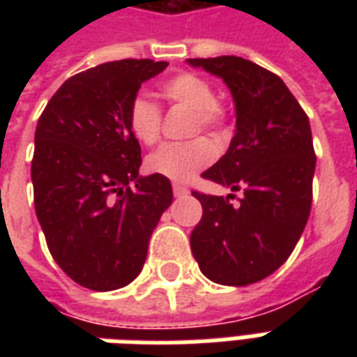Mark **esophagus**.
Segmentation results:
<instances>
[{
  "label": "esophagus",
  "instance_id": "obj_1",
  "mask_svg": "<svg viewBox=\"0 0 357 357\" xmlns=\"http://www.w3.org/2000/svg\"><path fill=\"white\" fill-rule=\"evenodd\" d=\"M189 193V189L185 185H179V183H174V195L176 197H185Z\"/></svg>",
  "mask_w": 357,
  "mask_h": 357
}]
</instances>
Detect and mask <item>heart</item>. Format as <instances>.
<instances>
[{"instance_id":"b5f03b06","label":"heart","mask_w":357,"mask_h":357,"mask_svg":"<svg viewBox=\"0 0 357 357\" xmlns=\"http://www.w3.org/2000/svg\"><path fill=\"white\" fill-rule=\"evenodd\" d=\"M160 93L168 101L181 102L193 110L202 128H218L222 124V109L218 105L214 88L195 74H178L160 84ZM162 116L155 102L145 95H135L128 107L130 132L143 145H155L160 139ZM216 156V147L210 139H195L189 143H168L147 158V168L153 174L172 181H187L199 170L208 166Z\"/></svg>"}]
</instances>
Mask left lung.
<instances>
[{
    "mask_svg": "<svg viewBox=\"0 0 357 357\" xmlns=\"http://www.w3.org/2000/svg\"><path fill=\"white\" fill-rule=\"evenodd\" d=\"M222 78L235 102L229 149L202 178L241 191H195L202 218L191 250L210 281L245 287L281 268L296 247L312 208L315 153L306 112L277 74L243 57L187 59Z\"/></svg>",
    "mask_w": 357,
    "mask_h": 357,
    "instance_id": "8db88e82",
    "label": "left lung"
}]
</instances>
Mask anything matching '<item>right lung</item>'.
Masks as SVG:
<instances>
[{
  "label": "right lung",
  "mask_w": 357,
  "mask_h": 357,
  "mask_svg": "<svg viewBox=\"0 0 357 357\" xmlns=\"http://www.w3.org/2000/svg\"><path fill=\"white\" fill-rule=\"evenodd\" d=\"M166 61L124 59L76 74L36 126L38 222L59 268L91 291H114L143 269L149 239L172 204L170 179L139 176L128 107Z\"/></svg>",
  "instance_id": "1"
}]
</instances>
